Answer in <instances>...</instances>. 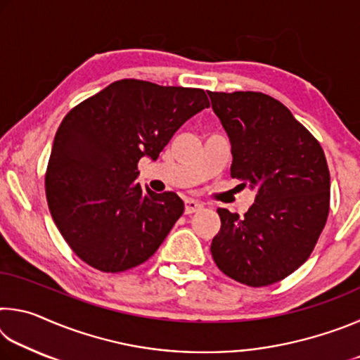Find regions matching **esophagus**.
<instances>
[{
  "mask_svg": "<svg viewBox=\"0 0 360 360\" xmlns=\"http://www.w3.org/2000/svg\"><path fill=\"white\" fill-rule=\"evenodd\" d=\"M203 208V205L197 202V200H186V214H193V212H197Z\"/></svg>",
  "mask_w": 360,
  "mask_h": 360,
  "instance_id": "1",
  "label": "esophagus"
}]
</instances>
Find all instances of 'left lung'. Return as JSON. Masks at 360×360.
Instances as JSON below:
<instances>
[{"label": "left lung", "mask_w": 360, "mask_h": 360, "mask_svg": "<svg viewBox=\"0 0 360 360\" xmlns=\"http://www.w3.org/2000/svg\"><path fill=\"white\" fill-rule=\"evenodd\" d=\"M231 144L230 174L255 200L245 216L219 208L211 254L241 284L278 283L304 264L328 216L330 173L321 144L283 103L259 92H208Z\"/></svg>", "instance_id": "8db88e82"}]
</instances>
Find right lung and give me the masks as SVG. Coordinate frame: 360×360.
<instances>
[{"mask_svg":"<svg viewBox=\"0 0 360 360\" xmlns=\"http://www.w3.org/2000/svg\"><path fill=\"white\" fill-rule=\"evenodd\" d=\"M208 106L202 89L122 79L65 115L49 158L46 197L77 257L119 273L157 251L184 202L174 192L144 191L138 162L157 160L179 127Z\"/></svg>","mask_w":360,"mask_h":360,"instance_id":"1","label":"right lung"}]
</instances>
